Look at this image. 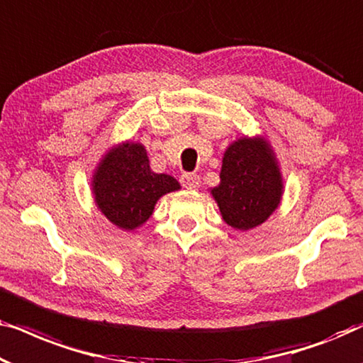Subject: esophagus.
<instances>
[{"label": "esophagus", "instance_id": "34e87169", "mask_svg": "<svg viewBox=\"0 0 363 363\" xmlns=\"http://www.w3.org/2000/svg\"><path fill=\"white\" fill-rule=\"evenodd\" d=\"M180 182L188 190H196L200 186V175H196V173H183Z\"/></svg>", "mask_w": 363, "mask_h": 363}]
</instances>
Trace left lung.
<instances>
[{
  "mask_svg": "<svg viewBox=\"0 0 363 363\" xmlns=\"http://www.w3.org/2000/svg\"><path fill=\"white\" fill-rule=\"evenodd\" d=\"M220 185L211 190L223 220L235 230L264 223L282 196V177L274 152L264 138H238L226 148Z\"/></svg>",
  "mask_w": 363,
  "mask_h": 363,
  "instance_id": "obj_1",
  "label": "left lung"
}]
</instances>
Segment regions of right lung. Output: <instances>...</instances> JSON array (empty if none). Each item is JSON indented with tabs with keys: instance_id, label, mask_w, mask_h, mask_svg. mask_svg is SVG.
Instances as JSON below:
<instances>
[{
	"instance_id": "right-lung-1",
	"label": "right lung",
	"mask_w": 363,
	"mask_h": 363,
	"mask_svg": "<svg viewBox=\"0 0 363 363\" xmlns=\"http://www.w3.org/2000/svg\"><path fill=\"white\" fill-rule=\"evenodd\" d=\"M177 190L180 183L167 173L152 172L145 147L135 142L108 150L92 177L97 208L112 225L125 231L142 226L160 196Z\"/></svg>"
}]
</instances>
